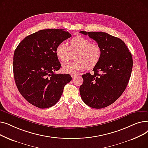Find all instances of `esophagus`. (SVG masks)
<instances>
[{"mask_svg":"<svg viewBox=\"0 0 148 148\" xmlns=\"http://www.w3.org/2000/svg\"><path fill=\"white\" fill-rule=\"evenodd\" d=\"M71 75L72 77V78H75V77L77 76V74H72Z\"/></svg>","mask_w":148,"mask_h":148,"instance_id":"1","label":"esophagus"}]
</instances>
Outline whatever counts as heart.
<instances>
[{
	"label": "heart",
	"instance_id": "heart-1",
	"mask_svg": "<svg viewBox=\"0 0 148 148\" xmlns=\"http://www.w3.org/2000/svg\"><path fill=\"white\" fill-rule=\"evenodd\" d=\"M55 53L58 59L67 62L75 54V61L62 65V70L65 73L76 74L84 68L92 69L101 59L102 50L95 43H91L88 38L78 35L69 41L68 47L65 43H59L56 47Z\"/></svg>",
	"mask_w": 148,
	"mask_h": 148
}]
</instances>
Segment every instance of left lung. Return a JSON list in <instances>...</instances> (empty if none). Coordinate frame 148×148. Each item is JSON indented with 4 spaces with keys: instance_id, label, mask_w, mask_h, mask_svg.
I'll list each match as a JSON object with an SVG mask.
<instances>
[{
    "instance_id": "1",
    "label": "left lung",
    "mask_w": 148,
    "mask_h": 148,
    "mask_svg": "<svg viewBox=\"0 0 148 148\" xmlns=\"http://www.w3.org/2000/svg\"><path fill=\"white\" fill-rule=\"evenodd\" d=\"M94 40L102 50L94 74L82 75L80 94L83 102L94 108H102L117 100L125 90L133 68L131 53L120 38L106 32L80 31Z\"/></svg>"
}]
</instances>
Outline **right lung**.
I'll use <instances>...</instances> for the list:
<instances>
[{
  "label": "right lung",
  "instance_id": "add662e5",
  "mask_svg": "<svg viewBox=\"0 0 148 148\" xmlns=\"http://www.w3.org/2000/svg\"><path fill=\"white\" fill-rule=\"evenodd\" d=\"M71 36L64 29H43L26 36L14 53L13 71L16 86L27 101L38 108L56 104L65 85L68 74H54L61 68L56 46Z\"/></svg>",
  "mask_w": 148,
  "mask_h": 148
}]
</instances>
